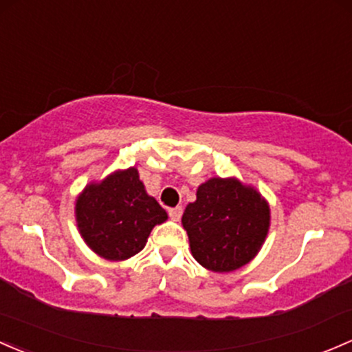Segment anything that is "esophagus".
Listing matches in <instances>:
<instances>
[{
  "mask_svg": "<svg viewBox=\"0 0 352 352\" xmlns=\"http://www.w3.org/2000/svg\"><path fill=\"white\" fill-rule=\"evenodd\" d=\"M182 207L177 206V207H172V209H168V216L172 217L173 221H179L180 217H182Z\"/></svg>",
  "mask_w": 352,
  "mask_h": 352,
  "instance_id": "obj_1",
  "label": "esophagus"
}]
</instances>
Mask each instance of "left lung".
Instances as JSON below:
<instances>
[{
    "instance_id": "1",
    "label": "left lung",
    "mask_w": 352,
    "mask_h": 352,
    "mask_svg": "<svg viewBox=\"0 0 352 352\" xmlns=\"http://www.w3.org/2000/svg\"><path fill=\"white\" fill-rule=\"evenodd\" d=\"M270 206L254 187L236 177H212L197 188L184 210L192 256L216 273L248 265L263 246L270 229Z\"/></svg>"
}]
</instances>
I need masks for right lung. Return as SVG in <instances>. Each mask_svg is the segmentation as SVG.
Segmentation results:
<instances>
[{
    "mask_svg": "<svg viewBox=\"0 0 352 352\" xmlns=\"http://www.w3.org/2000/svg\"><path fill=\"white\" fill-rule=\"evenodd\" d=\"M166 219L165 209L146 194L135 166L87 184L76 199V223L84 243L109 261L140 253L151 229Z\"/></svg>",
    "mask_w": 352,
    "mask_h": 352,
    "instance_id": "1",
    "label": "right lung"
}]
</instances>
